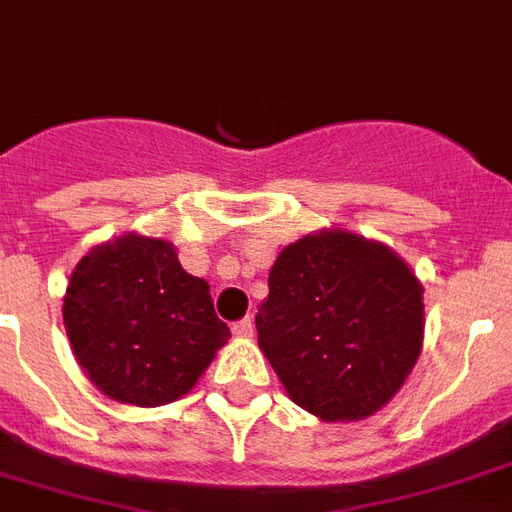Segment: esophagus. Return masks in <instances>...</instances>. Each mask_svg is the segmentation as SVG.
I'll use <instances>...</instances> for the list:
<instances>
[{
    "instance_id": "1",
    "label": "esophagus",
    "mask_w": 512,
    "mask_h": 512,
    "mask_svg": "<svg viewBox=\"0 0 512 512\" xmlns=\"http://www.w3.org/2000/svg\"><path fill=\"white\" fill-rule=\"evenodd\" d=\"M252 332H255V323H252V318H244V321L233 323L235 337H252Z\"/></svg>"
}]
</instances>
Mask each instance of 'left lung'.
<instances>
[{
    "label": "left lung",
    "instance_id": "8db88e82",
    "mask_svg": "<svg viewBox=\"0 0 512 512\" xmlns=\"http://www.w3.org/2000/svg\"><path fill=\"white\" fill-rule=\"evenodd\" d=\"M255 323L296 406L323 422H356L384 408L417 365L422 282L381 241L318 230L279 252Z\"/></svg>",
    "mask_w": 512,
    "mask_h": 512
}]
</instances>
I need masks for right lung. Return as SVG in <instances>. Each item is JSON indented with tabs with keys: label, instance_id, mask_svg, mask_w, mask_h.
I'll return each instance as SVG.
<instances>
[{
	"label": "right lung",
	"instance_id": "right-lung-1",
	"mask_svg": "<svg viewBox=\"0 0 512 512\" xmlns=\"http://www.w3.org/2000/svg\"><path fill=\"white\" fill-rule=\"evenodd\" d=\"M62 321L84 376L142 408L189 395L230 340L208 282L180 266L175 244L139 233L93 246L76 263Z\"/></svg>",
	"mask_w": 512,
	"mask_h": 512
}]
</instances>
